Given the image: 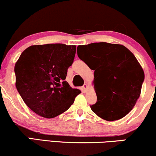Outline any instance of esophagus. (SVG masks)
<instances>
[{
  "instance_id": "obj_1",
  "label": "esophagus",
  "mask_w": 156,
  "mask_h": 156,
  "mask_svg": "<svg viewBox=\"0 0 156 156\" xmlns=\"http://www.w3.org/2000/svg\"><path fill=\"white\" fill-rule=\"evenodd\" d=\"M87 88H88V85L86 84V83H85L83 86H82V90H83V91L85 92V91H86V90H87Z\"/></svg>"
}]
</instances>
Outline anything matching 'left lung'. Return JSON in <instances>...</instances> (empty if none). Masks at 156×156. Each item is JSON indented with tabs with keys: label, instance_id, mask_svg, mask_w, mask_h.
<instances>
[{
	"label": "left lung",
	"instance_id": "8db88e82",
	"mask_svg": "<svg viewBox=\"0 0 156 156\" xmlns=\"http://www.w3.org/2000/svg\"><path fill=\"white\" fill-rule=\"evenodd\" d=\"M79 47L78 58L94 70L97 102L90 109L106 121L123 118L140 96L145 78L140 64L122 44L96 42Z\"/></svg>",
	"mask_w": 156,
	"mask_h": 156
}]
</instances>
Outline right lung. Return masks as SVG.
<instances>
[{
	"mask_svg": "<svg viewBox=\"0 0 156 156\" xmlns=\"http://www.w3.org/2000/svg\"><path fill=\"white\" fill-rule=\"evenodd\" d=\"M76 51V45H32L16 62V89L29 109L41 117L51 119L62 114L81 93L64 81Z\"/></svg>",
	"mask_w": 156,
	"mask_h": 156,
	"instance_id": "add662e5",
	"label": "right lung"
}]
</instances>
